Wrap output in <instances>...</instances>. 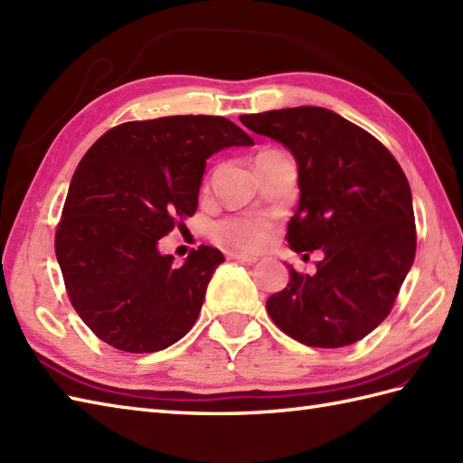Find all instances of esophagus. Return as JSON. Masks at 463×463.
I'll use <instances>...</instances> for the list:
<instances>
[{
	"instance_id": "34e87169",
	"label": "esophagus",
	"mask_w": 463,
	"mask_h": 463,
	"mask_svg": "<svg viewBox=\"0 0 463 463\" xmlns=\"http://www.w3.org/2000/svg\"><path fill=\"white\" fill-rule=\"evenodd\" d=\"M231 260H237V262H242V264H254L259 259L257 257H249V254H241V252H229L226 254Z\"/></svg>"
}]
</instances>
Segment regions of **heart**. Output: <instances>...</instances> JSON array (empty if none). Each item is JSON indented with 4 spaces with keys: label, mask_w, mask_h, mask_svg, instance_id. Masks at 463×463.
<instances>
[{
    "label": "heart",
    "mask_w": 463,
    "mask_h": 463,
    "mask_svg": "<svg viewBox=\"0 0 463 463\" xmlns=\"http://www.w3.org/2000/svg\"><path fill=\"white\" fill-rule=\"evenodd\" d=\"M270 224L260 214L226 216L213 226V237L234 250H259L269 239Z\"/></svg>",
    "instance_id": "b5f03b06"
}]
</instances>
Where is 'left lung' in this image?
I'll return each mask as SVG.
<instances>
[{
    "label": "left lung",
    "mask_w": 463,
    "mask_h": 463,
    "mask_svg": "<svg viewBox=\"0 0 463 463\" xmlns=\"http://www.w3.org/2000/svg\"><path fill=\"white\" fill-rule=\"evenodd\" d=\"M241 123L292 153L298 209L292 250H322L317 272L288 264L287 288L272 294L274 324L307 346L362 340L392 310L416 257L411 191L392 153L370 133L324 107L242 115Z\"/></svg>",
    "instance_id": "1"
}]
</instances>
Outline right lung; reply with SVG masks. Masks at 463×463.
Segmentation results:
<instances>
[{
  "label": "right lung",
  "mask_w": 463,
  "mask_h": 463,
  "mask_svg": "<svg viewBox=\"0 0 463 463\" xmlns=\"http://www.w3.org/2000/svg\"><path fill=\"white\" fill-rule=\"evenodd\" d=\"M254 141L224 117L175 115L113 127L85 153L55 254L73 308L109 346L143 354L181 340L224 260L213 247L173 267L159 241L199 206L206 159Z\"/></svg>",
  "instance_id": "obj_1"
}]
</instances>
